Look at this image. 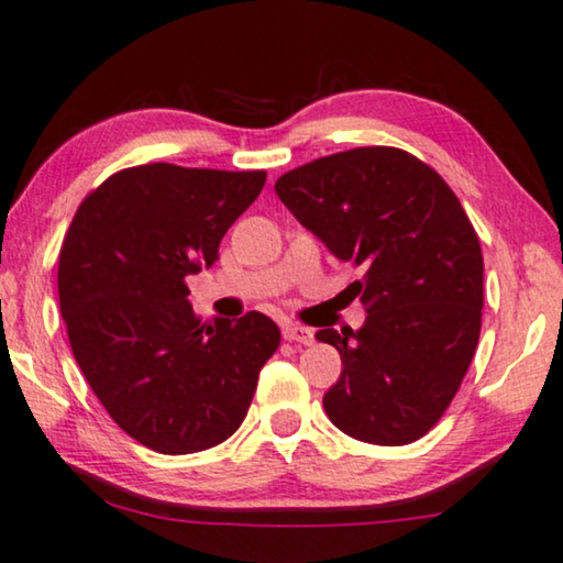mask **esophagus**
Returning <instances> with one entry per match:
<instances>
[{"instance_id": "obj_1", "label": "esophagus", "mask_w": 563, "mask_h": 563, "mask_svg": "<svg viewBox=\"0 0 563 563\" xmlns=\"http://www.w3.org/2000/svg\"><path fill=\"white\" fill-rule=\"evenodd\" d=\"M282 334H284V340L294 342V344H305V347L314 344V332L307 330V327H301V324H284Z\"/></svg>"}]
</instances>
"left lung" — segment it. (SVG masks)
<instances>
[{
  "mask_svg": "<svg viewBox=\"0 0 563 563\" xmlns=\"http://www.w3.org/2000/svg\"><path fill=\"white\" fill-rule=\"evenodd\" d=\"M330 252L362 266L350 284L367 311L357 332L314 336L342 375L324 393L330 420L372 445H408L443 418L478 347L483 254L451 186L387 145L324 155L274 184Z\"/></svg>",
  "mask_w": 563,
  "mask_h": 563,
  "instance_id": "left-lung-1",
  "label": "left lung"
}]
</instances>
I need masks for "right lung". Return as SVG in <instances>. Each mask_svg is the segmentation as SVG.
<instances>
[{
	"mask_svg": "<svg viewBox=\"0 0 563 563\" xmlns=\"http://www.w3.org/2000/svg\"><path fill=\"white\" fill-rule=\"evenodd\" d=\"M266 170L148 163L85 196L59 249L57 291L85 379L120 430L186 455L239 430L282 342L262 311L201 324L186 276L219 258Z\"/></svg>",
	"mask_w": 563,
	"mask_h": 563,
	"instance_id": "1",
	"label": "right lung"
}]
</instances>
